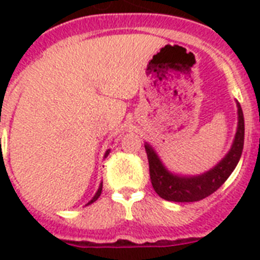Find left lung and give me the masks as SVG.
I'll return each instance as SVG.
<instances>
[{
    "label": "left lung",
    "mask_w": 260,
    "mask_h": 260,
    "mask_svg": "<svg viewBox=\"0 0 260 260\" xmlns=\"http://www.w3.org/2000/svg\"><path fill=\"white\" fill-rule=\"evenodd\" d=\"M238 131L230 152L209 171L196 177H181L170 173L150 144H146L147 158L150 165L152 187L163 200L174 202H194L204 200L214 193L228 179L238 166L244 144V117L240 104H238Z\"/></svg>",
    "instance_id": "8db88e82"
}]
</instances>
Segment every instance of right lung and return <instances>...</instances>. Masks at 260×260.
Returning a JSON list of instances; mask_svg holds the SVG:
<instances>
[{
	"label": "right lung",
	"instance_id": "right-lung-1",
	"mask_svg": "<svg viewBox=\"0 0 260 260\" xmlns=\"http://www.w3.org/2000/svg\"><path fill=\"white\" fill-rule=\"evenodd\" d=\"M108 154H109V150L106 151V154H105V158H106V156H108ZM101 191H102V183H101V185H100V187H98V190H97V193H95V196H94V197L91 198V200H90V201H89V204H87V205H90V204H93V202L95 201V200H97V198L100 197V196H101Z\"/></svg>",
	"mask_w": 260,
	"mask_h": 260
}]
</instances>
